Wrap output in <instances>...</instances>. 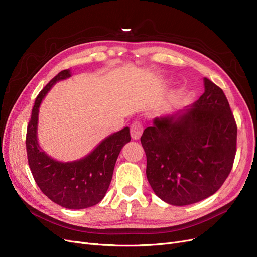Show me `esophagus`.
<instances>
[{
	"label": "esophagus",
	"mask_w": 257,
	"mask_h": 257,
	"mask_svg": "<svg viewBox=\"0 0 257 257\" xmlns=\"http://www.w3.org/2000/svg\"><path fill=\"white\" fill-rule=\"evenodd\" d=\"M144 127L141 121H133L131 127H130V133H131V138L133 140H139L142 137Z\"/></svg>",
	"instance_id": "esophagus-1"
}]
</instances>
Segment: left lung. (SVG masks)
Returning <instances> with one entry per match:
<instances>
[{"instance_id": "1", "label": "left lung", "mask_w": 257, "mask_h": 257, "mask_svg": "<svg viewBox=\"0 0 257 257\" xmlns=\"http://www.w3.org/2000/svg\"><path fill=\"white\" fill-rule=\"evenodd\" d=\"M205 91L181 114L156 117L144 130L146 174L154 193L172 205L213 195L230 174L237 127L222 88L204 78Z\"/></svg>"}]
</instances>
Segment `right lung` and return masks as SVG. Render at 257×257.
<instances>
[{
    "instance_id": "right-lung-1",
    "label": "right lung",
    "mask_w": 257,
    "mask_h": 257,
    "mask_svg": "<svg viewBox=\"0 0 257 257\" xmlns=\"http://www.w3.org/2000/svg\"><path fill=\"white\" fill-rule=\"evenodd\" d=\"M71 77L69 70L58 73L38 93L27 127L28 164L38 187L50 200L69 209L98 204L112 179L117 156L131 137L125 127L106 138L90 154L72 163H60L47 155L37 143L38 108L47 92L60 80Z\"/></svg>"
}]
</instances>
